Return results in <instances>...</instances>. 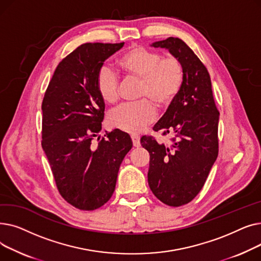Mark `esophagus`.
<instances>
[{
	"label": "esophagus",
	"mask_w": 261,
	"mask_h": 261,
	"mask_svg": "<svg viewBox=\"0 0 261 261\" xmlns=\"http://www.w3.org/2000/svg\"><path fill=\"white\" fill-rule=\"evenodd\" d=\"M131 140L133 142L134 147H140L141 146V138L139 135H131Z\"/></svg>",
	"instance_id": "esophagus-1"
}]
</instances>
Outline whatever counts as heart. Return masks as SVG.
I'll return each mask as SVG.
<instances>
[{"mask_svg":"<svg viewBox=\"0 0 261 261\" xmlns=\"http://www.w3.org/2000/svg\"><path fill=\"white\" fill-rule=\"evenodd\" d=\"M118 65L127 77L140 80L138 102L125 103L109 114L112 127L127 133H139L156 116L153 103L164 108L169 106L179 94L184 78L183 66L173 58H163L159 53L144 47H133L123 54ZM97 91L107 103L118 98V78L109 66H102L96 78Z\"/></svg>","mask_w":261,"mask_h":261,"instance_id":"obj_1","label":"heart"}]
</instances>
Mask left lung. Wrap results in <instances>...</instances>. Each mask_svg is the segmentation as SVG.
I'll return each mask as SVG.
<instances>
[{
    "label": "left lung",
    "instance_id": "obj_1",
    "mask_svg": "<svg viewBox=\"0 0 261 261\" xmlns=\"http://www.w3.org/2000/svg\"><path fill=\"white\" fill-rule=\"evenodd\" d=\"M151 46L167 49L184 71L179 94L153 127L173 133L172 143L160 144L146 135L141 139L150 154V189L160 201L177 207L200 193L217 160L219 111L206 67L184 41L170 37Z\"/></svg>",
    "mask_w": 261,
    "mask_h": 261
}]
</instances>
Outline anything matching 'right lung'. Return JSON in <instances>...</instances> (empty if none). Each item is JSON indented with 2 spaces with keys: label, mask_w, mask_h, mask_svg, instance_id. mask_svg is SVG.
Here are the masks:
<instances>
[{
  "label": "right lung",
  "mask_w": 261,
  "mask_h": 261,
  "mask_svg": "<svg viewBox=\"0 0 261 261\" xmlns=\"http://www.w3.org/2000/svg\"><path fill=\"white\" fill-rule=\"evenodd\" d=\"M123 44L78 46L58 64L42 102V148L55 182L63 199L82 211L99 208L112 197L120 164L132 148L130 135L118 129L93 143L105 116L96 78Z\"/></svg>",
  "instance_id": "obj_1"
}]
</instances>
